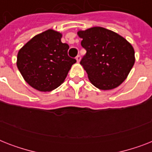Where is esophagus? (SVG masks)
I'll list each match as a JSON object with an SVG mask.
<instances>
[{
	"instance_id": "obj_1",
	"label": "esophagus",
	"mask_w": 152,
	"mask_h": 152,
	"mask_svg": "<svg viewBox=\"0 0 152 152\" xmlns=\"http://www.w3.org/2000/svg\"><path fill=\"white\" fill-rule=\"evenodd\" d=\"M76 61H77V63H79V62L80 61V56L78 55V56L76 57Z\"/></svg>"
}]
</instances>
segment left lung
<instances>
[{
	"label": "left lung",
	"instance_id": "left-lung-1",
	"mask_svg": "<svg viewBox=\"0 0 152 152\" xmlns=\"http://www.w3.org/2000/svg\"><path fill=\"white\" fill-rule=\"evenodd\" d=\"M87 53L80 64L95 88L108 91L118 88L127 78L135 63L130 42L118 33L101 27L77 32Z\"/></svg>",
	"mask_w": 152,
	"mask_h": 152
}]
</instances>
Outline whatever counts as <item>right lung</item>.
Returning <instances> with one entry per match:
<instances>
[{
  "mask_svg": "<svg viewBox=\"0 0 152 152\" xmlns=\"http://www.w3.org/2000/svg\"><path fill=\"white\" fill-rule=\"evenodd\" d=\"M62 34L49 29L36 34L17 54L16 65L24 80L39 91H51L64 81L76 61L68 56L69 46Z\"/></svg>",
  "mask_w": 152,
  "mask_h": 152,
  "instance_id": "right-lung-1",
  "label": "right lung"
}]
</instances>
